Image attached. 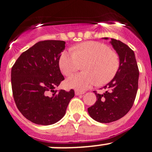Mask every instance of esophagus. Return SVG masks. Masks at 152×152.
I'll use <instances>...</instances> for the list:
<instances>
[{"label": "esophagus", "mask_w": 152, "mask_h": 152, "mask_svg": "<svg viewBox=\"0 0 152 152\" xmlns=\"http://www.w3.org/2000/svg\"><path fill=\"white\" fill-rule=\"evenodd\" d=\"M75 95L76 96H80V95H82V94H83V92H80V91H78V90H75Z\"/></svg>", "instance_id": "1"}]
</instances>
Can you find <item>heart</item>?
I'll return each mask as SVG.
<instances>
[{
  "label": "heart",
  "mask_w": 152,
  "mask_h": 152,
  "mask_svg": "<svg viewBox=\"0 0 152 152\" xmlns=\"http://www.w3.org/2000/svg\"><path fill=\"white\" fill-rule=\"evenodd\" d=\"M83 64L84 72L67 78V87L84 91L96 83L103 85L108 83L119 70L120 59L118 54L106 45L96 41L81 43L72 49V53L63 51L59 56V69L66 76L78 70Z\"/></svg>",
  "instance_id": "heart-1"
}]
</instances>
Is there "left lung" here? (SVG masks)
Wrapping results in <instances>:
<instances>
[{"label": "left lung", "instance_id": "left-lung-1", "mask_svg": "<svg viewBox=\"0 0 152 152\" xmlns=\"http://www.w3.org/2000/svg\"><path fill=\"white\" fill-rule=\"evenodd\" d=\"M108 40V37H103ZM120 59V68L112 80L103 87V94L96 96V102L88 108L90 116L100 123H111L123 118L132 108L138 90L139 69L134 52L121 41H110Z\"/></svg>", "mask_w": 152, "mask_h": 152}]
</instances>
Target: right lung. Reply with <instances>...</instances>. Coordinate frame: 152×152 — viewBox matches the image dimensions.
<instances>
[{"label":"right lung","instance_id":"right-lung-1","mask_svg":"<svg viewBox=\"0 0 152 152\" xmlns=\"http://www.w3.org/2000/svg\"><path fill=\"white\" fill-rule=\"evenodd\" d=\"M63 41H40L22 53L11 70L12 95L17 108L32 123L50 125L64 117L75 91L55 90L64 80L59 59Z\"/></svg>","mask_w":152,"mask_h":152}]
</instances>
